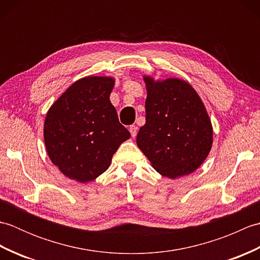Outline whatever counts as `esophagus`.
Masks as SVG:
<instances>
[{
  "instance_id": "esophagus-1",
  "label": "esophagus",
  "mask_w": 260,
  "mask_h": 260,
  "mask_svg": "<svg viewBox=\"0 0 260 260\" xmlns=\"http://www.w3.org/2000/svg\"><path fill=\"white\" fill-rule=\"evenodd\" d=\"M129 132H131L132 137H135L137 135V127L135 125H132L129 127Z\"/></svg>"
}]
</instances>
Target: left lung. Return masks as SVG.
Wrapping results in <instances>:
<instances>
[{
    "label": "left lung",
    "instance_id": "left-lung-1",
    "mask_svg": "<svg viewBox=\"0 0 260 260\" xmlns=\"http://www.w3.org/2000/svg\"><path fill=\"white\" fill-rule=\"evenodd\" d=\"M146 123L137 146L159 174L176 179L200 167L212 146V125L190 84L178 78L155 81L144 76Z\"/></svg>",
    "mask_w": 260,
    "mask_h": 260
}]
</instances>
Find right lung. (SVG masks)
Wrapping results in <instances>:
<instances>
[{"mask_svg":"<svg viewBox=\"0 0 260 260\" xmlns=\"http://www.w3.org/2000/svg\"><path fill=\"white\" fill-rule=\"evenodd\" d=\"M114 84L110 77H85L48 110L43 127L47 153L71 180L86 183L98 178L131 137L109 101Z\"/></svg>","mask_w":260,"mask_h":260,"instance_id":"right-lung-1","label":"right lung"}]
</instances>
